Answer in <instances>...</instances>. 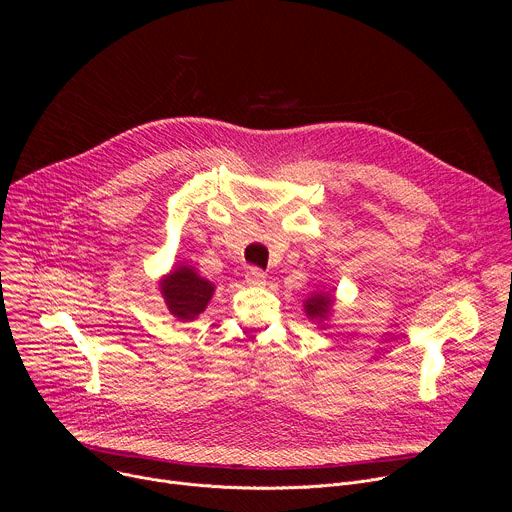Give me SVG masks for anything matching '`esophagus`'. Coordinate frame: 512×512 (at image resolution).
<instances>
[{"label":"esophagus","mask_w":512,"mask_h":512,"mask_svg":"<svg viewBox=\"0 0 512 512\" xmlns=\"http://www.w3.org/2000/svg\"><path fill=\"white\" fill-rule=\"evenodd\" d=\"M245 279H247V283H249V285H263V283H265V279H267V275H265V271H263V269H259V267H251V269L245 273Z\"/></svg>","instance_id":"esophagus-1"}]
</instances>
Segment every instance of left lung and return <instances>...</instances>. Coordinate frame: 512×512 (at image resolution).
<instances>
[{
    "mask_svg": "<svg viewBox=\"0 0 512 512\" xmlns=\"http://www.w3.org/2000/svg\"><path fill=\"white\" fill-rule=\"evenodd\" d=\"M330 304H332V296H324V294H316L314 298H310L306 302V314L310 318H324L330 310Z\"/></svg>",
    "mask_w": 512,
    "mask_h": 512,
    "instance_id": "1",
    "label": "left lung"
}]
</instances>
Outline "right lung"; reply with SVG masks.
I'll return each instance as SVG.
<instances>
[{"instance_id":"right-lung-1","label":"right lung","mask_w":512,"mask_h":512,"mask_svg":"<svg viewBox=\"0 0 512 512\" xmlns=\"http://www.w3.org/2000/svg\"><path fill=\"white\" fill-rule=\"evenodd\" d=\"M212 291V283L198 277L190 267H180L162 281L164 300L178 320H194L204 312Z\"/></svg>"}]
</instances>
